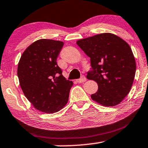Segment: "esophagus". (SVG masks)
I'll return each instance as SVG.
<instances>
[{"mask_svg":"<svg viewBox=\"0 0 148 148\" xmlns=\"http://www.w3.org/2000/svg\"><path fill=\"white\" fill-rule=\"evenodd\" d=\"M85 81H86V77H85V76H82V77H81V78L77 80V82H78V83H82V82H85Z\"/></svg>","mask_w":148,"mask_h":148,"instance_id":"esophagus-1","label":"esophagus"}]
</instances>
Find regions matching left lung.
<instances>
[{"label": "left lung", "mask_w": 148, "mask_h": 148, "mask_svg": "<svg viewBox=\"0 0 148 148\" xmlns=\"http://www.w3.org/2000/svg\"><path fill=\"white\" fill-rule=\"evenodd\" d=\"M76 43L90 58L92 71L87 73V78L98 85L92 99L104 106L118 105L129 93L136 75V60L130 46L112 33L97 34Z\"/></svg>", "instance_id": "obj_1"}]
</instances>
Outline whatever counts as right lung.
<instances>
[{"label": "right lung", "instance_id": "right-lung-1", "mask_svg": "<svg viewBox=\"0 0 148 148\" xmlns=\"http://www.w3.org/2000/svg\"><path fill=\"white\" fill-rule=\"evenodd\" d=\"M63 42L42 39L21 56L17 76L24 95L37 110L52 114L67 104L73 83L66 80L56 63Z\"/></svg>", "mask_w": 148, "mask_h": 148}]
</instances>
